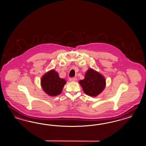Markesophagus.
<instances>
[{
    "instance_id": "1",
    "label": "esophagus",
    "mask_w": 146,
    "mask_h": 146,
    "mask_svg": "<svg viewBox=\"0 0 146 146\" xmlns=\"http://www.w3.org/2000/svg\"><path fill=\"white\" fill-rule=\"evenodd\" d=\"M76 79H77V78L76 77H74V78H70L69 80H70V82H75L76 80Z\"/></svg>"
}]
</instances>
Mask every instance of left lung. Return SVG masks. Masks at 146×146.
Wrapping results in <instances>:
<instances>
[{"mask_svg":"<svg viewBox=\"0 0 146 146\" xmlns=\"http://www.w3.org/2000/svg\"><path fill=\"white\" fill-rule=\"evenodd\" d=\"M79 83L84 93L93 97L99 95L104 91L106 85L104 76L92 68L88 69L84 79L79 80Z\"/></svg>","mask_w":146,"mask_h":146,"instance_id":"8db88e82","label":"left lung"}]
</instances>
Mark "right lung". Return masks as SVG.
Here are the masks:
<instances>
[{"label": "right lung", "mask_w": 146, "mask_h": 146, "mask_svg": "<svg viewBox=\"0 0 146 146\" xmlns=\"http://www.w3.org/2000/svg\"><path fill=\"white\" fill-rule=\"evenodd\" d=\"M66 83L65 79L59 77L58 72L50 70L42 76L40 84L43 91L51 96H58L61 93Z\"/></svg>", "instance_id": "obj_1"}]
</instances>
